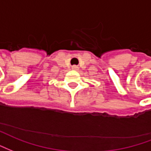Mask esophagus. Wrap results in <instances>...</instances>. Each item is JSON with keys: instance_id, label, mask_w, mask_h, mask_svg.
Instances as JSON below:
<instances>
[{"instance_id": "obj_1", "label": "esophagus", "mask_w": 151, "mask_h": 151, "mask_svg": "<svg viewBox=\"0 0 151 151\" xmlns=\"http://www.w3.org/2000/svg\"><path fill=\"white\" fill-rule=\"evenodd\" d=\"M72 69H74V70H78L79 68L77 67L76 65H74V66H72Z\"/></svg>"}]
</instances>
